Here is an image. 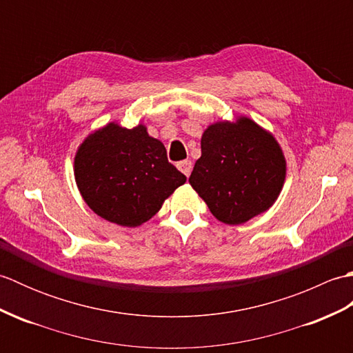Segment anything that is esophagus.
<instances>
[{"label": "esophagus", "mask_w": 353, "mask_h": 353, "mask_svg": "<svg viewBox=\"0 0 353 353\" xmlns=\"http://www.w3.org/2000/svg\"><path fill=\"white\" fill-rule=\"evenodd\" d=\"M177 168L181 170L186 177H190L191 171H192V162L191 161H181L177 163Z\"/></svg>", "instance_id": "34e87169"}]
</instances>
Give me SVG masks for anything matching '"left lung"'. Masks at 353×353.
<instances>
[{
  "label": "left lung",
  "mask_w": 353,
  "mask_h": 353,
  "mask_svg": "<svg viewBox=\"0 0 353 353\" xmlns=\"http://www.w3.org/2000/svg\"><path fill=\"white\" fill-rule=\"evenodd\" d=\"M287 161L272 133L253 119L216 121L201 134L190 183L216 220L236 226L268 211L279 197Z\"/></svg>",
  "instance_id": "obj_1"
}]
</instances>
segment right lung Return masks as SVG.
<instances>
[{
  "label": "right lung",
  "instance_id": "add662e5",
  "mask_svg": "<svg viewBox=\"0 0 353 353\" xmlns=\"http://www.w3.org/2000/svg\"><path fill=\"white\" fill-rule=\"evenodd\" d=\"M74 177L86 205L124 228L148 221L186 182L144 124L125 129L115 121L81 142L74 157Z\"/></svg>",
  "mask_w": 353,
  "mask_h": 353
}]
</instances>
